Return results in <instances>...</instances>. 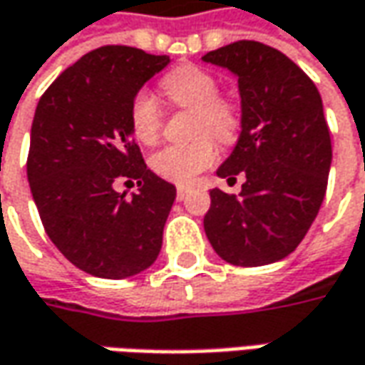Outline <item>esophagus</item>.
Returning a JSON list of instances; mask_svg holds the SVG:
<instances>
[{
	"label": "esophagus",
	"mask_w": 365,
	"mask_h": 365,
	"mask_svg": "<svg viewBox=\"0 0 365 365\" xmlns=\"http://www.w3.org/2000/svg\"><path fill=\"white\" fill-rule=\"evenodd\" d=\"M185 195H187V187H183V185H180V187H178V194H175V197H178V200L182 202Z\"/></svg>",
	"instance_id": "34e87169"
}]
</instances>
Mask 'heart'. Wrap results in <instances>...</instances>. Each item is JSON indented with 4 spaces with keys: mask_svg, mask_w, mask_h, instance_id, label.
<instances>
[{
    "mask_svg": "<svg viewBox=\"0 0 365 365\" xmlns=\"http://www.w3.org/2000/svg\"><path fill=\"white\" fill-rule=\"evenodd\" d=\"M161 91L175 107L194 110L192 143L165 145L155 151L149 165L159 178L173 183H190L200 171L207 170L218 159V147L207 134L220 143H232L240 131V108L220 96V84L214 74L197 66H180L163 76ZM163 127V113L155 96L147 91L137 93L131 103V129L137 141L153 143Z\"/></svg>",
    "mask_w": 365,
    "mask_h": 365,
    "instance_id": "obj_1",
    "label": "heart"
}]
</instances>
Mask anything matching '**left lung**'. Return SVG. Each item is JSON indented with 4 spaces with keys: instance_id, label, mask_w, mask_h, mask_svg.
<instances>
[{
    "instance_id": "8db88e82",
    "label": "left lung",
    "mask_w": 365,
    "mask_h": 365,
    "mask_svg": "<svg viewBox=\"0 0 365 365\" xmlns=\"http://www.w3.org/2000/svg\"><path fill=\"white\" fill-rule=\"evenodd\" d=\"M202 60L238 78L240 137L216 173L246 178L238 195L210 192L207 240L236 267L277 262L305 238L327 190L331 137L319 91L291 58L252 40Z\"/></svg>"
}]
</instances>
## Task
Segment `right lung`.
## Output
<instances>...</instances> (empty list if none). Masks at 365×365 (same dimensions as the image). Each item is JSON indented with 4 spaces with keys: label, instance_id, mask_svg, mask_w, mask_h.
Here are the masks:
<instances>
[{
    "label": "right lung",
    "instance_id": "add662e5",
    "mask_svg": "<svg viewBox=\"0 0 365 365\" xmlns=\"http://www.w3.org/2000/svg\"><path fill=\"white\" fill-rule=\"evenodd\" d=\"M170 64L131 46H103L46 91L34 115L28 182L46 234L74 267L101 279L149 269L163 242L175 185L145 165L131 103ZM135 181L137 195L114 183Z\"/></svg>",
    "mask_w": 365,
    "mask_h": 365
}]
</instances>
